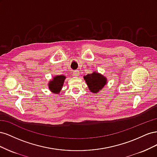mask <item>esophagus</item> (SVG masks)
<instances>
[{"label":"esophagus","instance_id":"34e87169","mask_svg":"<svg viewBox=\"0 0 157 157\" xmlns=\"http://www.w3.org/2000/svg\"><path fill=\"white\" fill-rule=\"evenodd\" d=\"M79 74H80L79 70H75V71H74V72H73V75H74L75 76H77V77H78Z\"/></svg>","mask_w":157,"mask_h":157}]
</instances>
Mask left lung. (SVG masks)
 <instances>
[{
	"mask_svg": "<svg viewBox=\"0 0 157 157\" xmlns=\"http://www.w3.org/2000/svg\"><path fill=\"white\" fill-rule=\"evenodd\" d=\"M84 79L86 82L90 91L94 94L101 91L107 83V79L105 76L95 71L91 74L84 76Z\"/></svg>",
	"mask_w": 157,
	"mask_h": 157,
	"instance_id": "8db88e82",
	"label": "left lung"
}]
</instances>
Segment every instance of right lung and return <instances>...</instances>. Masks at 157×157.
<instances>
[{
	"instance_id": "obj_1",
	"label": "right lung",
	"mask_w": 157,
	"mask_h": 157,
	"mask_svg": "<svg viewBox=\"0 0 157 157\" xmlns=\"http://www.w3.org/2000/svg\"><path fill=\"white\" fill-rule=\"evenodd\" d=\"M65 78L66 77L64 75L55 76L48 83L49 90L54 94H59L63 86Z\"/></svg>"
}]
</instances>
